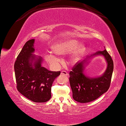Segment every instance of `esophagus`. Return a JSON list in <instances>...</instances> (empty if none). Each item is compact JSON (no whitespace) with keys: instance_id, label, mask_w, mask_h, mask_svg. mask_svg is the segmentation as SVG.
Instances as JSON below:
<instances>
[{"instance_id":"obj_1","label":"esophagus","mask_w":126,"mask_h":126,"mask_svg":"<svg viewBox=\"0 0 126 126\" xmlns=\"http://www.w3.org/2000/svg\"><path fill=\"white\" fill-rule=\"evenodd\" d=\"M61 75L67 76V75H68V74L65 71H62L61 72Z\"/></svg>"}]
</instances>
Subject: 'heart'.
Instances as JSON below:
<instances>
[{
	"instance_id": "heart-1",
	"label": "heart",
	"mask_w": 126,
	"mask_h": 126,
	"mask_svg": "<svg viewBox=\"0 0 126 126\" xmlns=\"http://www.w3.org/2000/svg\"><path fill=\"white\" fill-rule=\"evenodd\" d=\"M78 44V41L74 39L68 40L66 41H59L55 43L51 46L52 52L58 56H62L72 51L73 52L70 59V63H75L81 57L86 51L85 44ZM45 59L47 63L52 66L56 67L59 65L60 59L52 54H47L45 56Z\"/></svg>"
}]
</instances>
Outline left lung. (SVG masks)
<instances>
[{"mask_svg":"<svg viewBox=\"0 0 126 126\" xmlns=\"http://www.w3.org/2000/svg\"><path fill=\"white\" fill-rule=\"evenodd\" d=\"M98 55H102L107 62L106 71L101 77L90 78L83 72L86 64L90 59ZM113 62L106 50L99 51L84 60L77 63L70 72V83L72 91V97L77 102L87 103L94 101L100 97L109 90L111 83Z\"/></svg>","mask_w":126,"mask_h":126,"instance_id":"obj_1","label":"left lung"}]
</instances>
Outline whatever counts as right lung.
I'll list each match as a JSON object with an SVG mask.
<instances>
[{"instance_id": "obj_1", "label": "right lung", "mask_w": 126, "mask_h": 126, "mask_svg": "<svg viewBox=\"0 0 126 126\" xmlns=\"http://www.w3.org/2000/svg\"><path fill=\"white\" fill-rule=\"evenodd\" d=\"M35 39L28 41L14 63L17 89L21 94L35 102H45L51 97L52 83L60 71H51L41 66V56L33 55Z\"/></svg>"}]
</instances>
